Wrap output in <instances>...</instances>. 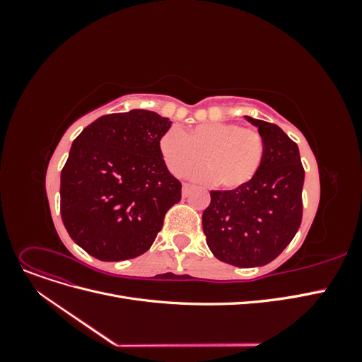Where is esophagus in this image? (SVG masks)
<instances>
[{
    "mask_svg": "<svg viewBox=\"0 0 362 362\" xmlns=\"http://www.w3.org/2000/svg\"><path fill=\"white\" fill-rule=\"evenodd\" d=\"M192 187H193V185H192V184H189V182L182 184V196H184V198H185V196H187V194L190 193Z\"/></svg>",
    "mask_w": 362,
    "mask_h": 362,
    "instance_id": "34e87169",
    "label": "esophagus"
}]
</instances>
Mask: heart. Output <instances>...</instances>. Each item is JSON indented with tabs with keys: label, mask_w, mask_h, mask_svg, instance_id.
I'll return each instance as SVG.
<instances>
[{
	"label": "heart",
	"mask_w": 362,
	"mask_h": 362,
	"mask_svg": "<svg viewBox=\"0 0 362 362\" xmlns=\"http://www.w3.org/2000/svg\"><path fill=\"white\" fill-rule=\"evenodd\" d=\"M160 152L172 173L185 175L205 164L208 170L193 172L192 177L235 190L255 178L264 161L266 141L254 127L206 122L185 133L169 128L160 137Z\"/></svg>",
	"instance_id": "b5f03b06"
}]
</instances>
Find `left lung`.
I'll return each mask as SVG.
<instances>
[{"label":"left lung","mask_w":362,"mask_h":362,"mask_svg":"<svg viewBox=\"0 0 362 362\" xmlns=\"http://www.w3.org/2000/svg\"><path fill=\"white\" fill-rule=\"evenodd\" d=\"M246 119L264 137V161L243 187L210 192L202 228L217 259L237 267H257L275 259L298 233L305 170L298 145L278 125Z\"/></svg>","instance_id":"obj_1"}]
</instances>
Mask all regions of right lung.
Listing matches in <instances>:
<instances>
[{
  "mask_svg": "<svg viewBox=\"0 0 362 362\" xmlns=\"http://www.w3.org/2000/svg\"><path fill=\"white\" fill-rule=\"evenodd\" d=\"M170 120L149 110L105 115L74 140L62 169L60 213L74 242L101 261L136 258L152 246L181 182L160 137Z\"/></svg>",
  "mask_w": 362,
  "mask_h": 362,
  "instance_id": "obj_1",
  "label": "right lung"
}]
</instances>
